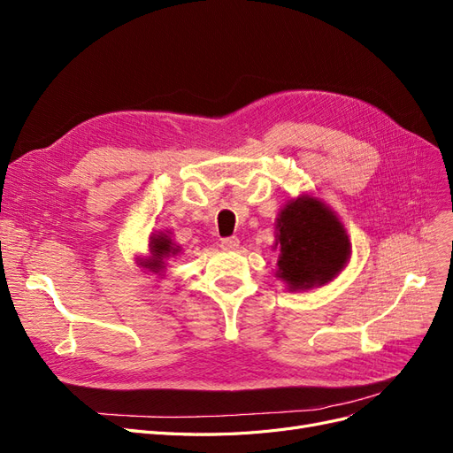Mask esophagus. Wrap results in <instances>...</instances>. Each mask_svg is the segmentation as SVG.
Masks as SVG:
<instances>
[{
	"mask_svg": "<svg viewBox=\"0 0 453 453\" xmlns=\"http://www.w3.org/2000/svg\"><path fill=\"white\" fill-rule=\"evenodd\" d=\"M238 245H240V240H238L236 236H230V238H223V240H221V248L226 250V251L238 250Z\"/></svg>",
	"mask_w": 453,
	"mask_h": 453,
	"instance_id": "obj_1",
	"label": "esophagus"
}]
</instances>
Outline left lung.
Here are the masks:
<instances>
[{
    "mask_svg": "<svg viewBox=\"0 0 453 453\" xmlns=\"http://www.w3.org/2000/svg\"><path fill=\"white\" fill-rule=\"evenodd\" d=\"M276 276L291 291L333 281L344 270L351 243L344 225L321 200L303 195L289 200L276 219Z\"/></svg>",
    "mask_w": 453,
    "mask_h": 453,
    "instance_id": "8db88e82",
    "label": "left lung"
}]
</instances>
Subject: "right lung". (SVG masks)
<instances>
[{
  "mask_svg": "<svg viewBox=\"0 0 453 453\" xmlns=\"http://www.w3.org/2000/svg\"><path fill=\"white\" fill-rule=\"evenodd\" d=\"M149 253L150 258H140V266L158 273L166 266V258L180 253V245H175L166 232H157L149 238Z\"/></svg>",
  "mask_w": 453,
  "mask_h": 453,
  "instance_id": "add662e5",
  "label": "right lung"
}]
</instances>
